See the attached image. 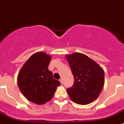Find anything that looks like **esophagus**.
<instances>
[{"mask_svg":"<svg viewBox=\"0 0 124 124\" xmlns=\"http://www.w3.org/2000/svg\"><path fill=\"white\" fill-rule=\"evenodd\" d=\"M59 81L60 82V83H61V84H62V83H63V80H62V79H59Z\"/></svg>","mask_w":124,"mask_h":124,"instance_id":"1","label":"esophagus"}]
</instances>
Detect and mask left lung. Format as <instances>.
Masks as SVG:
<instances>
[{"mask_svg": "<svg viewBox=\"0 0 124 124\" xmlns=\"http://www.w3.org/2000/svg\"><path fill=\"white\" fill-rule=\"evenodd\" d=\"M74 78V83L67 91L73 102L87 105L99 96L103 87L104 70L89 57L74 53L66 55Z\"/></svg>", "mask_w": 124, "mask_h": 124, "instance_id": "left-lung-1", "label": "left lung"}]
</instances>
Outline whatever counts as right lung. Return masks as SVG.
Returning <instances> with one entry per match:
<instances>
[{
  "instance_id": "right-lung-1",
  "label": "right lung",
  "mask_w": 124,
  "mask_h": 124,
  "mask_svg": "<svg viewBox=\"0 0 124 124\" xmlns=\"http://www.w3.org/2000/svg\"><path fill=\"white\" fill-rule=\"evenodd\" d=\"M51 59L49 55L42 52L33 54L17 76V85L22 94L37 105L49 101L60 85L48 69Z\"/></svg>"
}]
</instances>
